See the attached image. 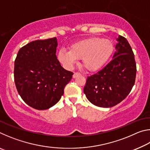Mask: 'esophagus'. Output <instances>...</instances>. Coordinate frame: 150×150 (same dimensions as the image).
<instances>
[{
    "label": "esophagus",
    "mask_w": 150,
    "mask_h": 150,
    "mask_svg": "<svg viewBox=\"0 0 150 150\" xmlns=\"http://www.w3.org/2000/svg\"><path fill=\"white\" fill-rule=\"evenodd\" d=\"M81 74L80 73H75L74 74H73V79H75V78H76L77 77V76H79V75H80Z\"/></svg>",
    "instance_id": "obj_1"
}]
</instances>
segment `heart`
Wrapping results in <instances>:
<instances>
[{
  "instance_id": "obj_1",
  "label": "heart",
  "mask_w": 150,
  "mask_h": 150,
  "mask_svg": "<svg viewBox=\"0 0 150 150\" xmlns=\"http://www.w3.org/2000/svg\"><path fill=\"white\" fill-rule=\"evenodd\" d=\"M114 45L110 40L92 37L75 42L69 47V51L61 49L57 59L62 65L71 69L78 59H82V64L91 72L100 70L112 54Z\"/></svg>"
}]
</instances>
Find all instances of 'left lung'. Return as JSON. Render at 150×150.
<instances>
[{
	"label": "left lung",
	"instance_id": "8db88e82",
	"mask_svg": "<svg viewBox=\"0 0 150 150\" xmlns=\"http://www.w3.org/2000/svg\"><path fill=\"white\" fill-rule=\"evenodd\" d=\"M116 52L105 67L87 79L83 92L94 105L109 108L125 98L135 83L136 65L134 55L127 40L116 38Z\"/></svg>",
	"mask_w": 150,
	"mask_h": 150
}]
</instances>
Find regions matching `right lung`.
Listing matches in <instances>:
<instances>
[{
  "instance_id": "1",
  "label": "right lung",
  "mask_w": 150,
  "mask_h": 150,
  "mask_svg": "<svg viewBox=\"0 0 150 150\" xmlns=\"http://www.w3.org/2000/svg\"><path fill=\"white\" fill-rule=\"evenodd\" d=\"M56 38L35 40L20 48L14 62V82L28 105L46 110L64 93L73 73L62 67L57 59Z\"/></svg>"
}]
</instances>
